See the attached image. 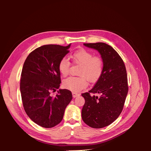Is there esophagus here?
<instances>
[{"instance_id":"esophagus-1","label":"esophagus","mask_w":151,"mask_h":151,"mask_svg":"<svg viewBox=\"0 0 151 151\" xmlns=\"http://www.w3.org/2000/svg\"><path fill=\"white\" fill-rule=\"evenodd\" d=\"M72 95H73V98H75V97H78V96L80 95L79 93H75V92H73Z\"/></svg>"}]
</instances>
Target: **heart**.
<instances>
[{
  "label": "heart",
  "instance_id": "obj_1",
  "mask_svg": "<svg viewBox=\"0 0 151 151\" xmlns=\"http://www.w3.org/2000/svg\"><path fill=\"white\" fill-rule=\"evenodd\" d=\"M71 59L74 63L81 65L78 71V77H69L63 82V87L73 92H78L87 86V81L90 83L97 82L104 72V62L101 57L94 56L89 51L82 49L75 51ZM70 62L65 58L60 60L58 69L63 76L69 74Z\"/></svg>",
  "mask_w": 151,
  "mask_h": 151
}]
</instances>
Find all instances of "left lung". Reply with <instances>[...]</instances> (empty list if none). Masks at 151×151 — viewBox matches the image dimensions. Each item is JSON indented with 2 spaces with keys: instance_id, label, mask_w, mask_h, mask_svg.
I'll use <instances>...</instances> for the list:
<instances>
[{
  "instance_id": "left-lung-1",
  "label": "left lung",
  "mask_w": 151,
  "mask_h": 151,
  "mask_svg": "<svg viewBox=\"0 0 151 151\" xmlns=\"http://www.w3.org/2000/svg\"><path fill=\"white\" fill-rule=\"evenodd\" d=\"M99 51L104 62V72L94 87L82 93L85 104L82 110L84 123L94 129L110 125L119 116L129 91L126 67L113 48L104 43H84ZM99 93V97L92 94Z\"/></svg>"
}]
</instances>
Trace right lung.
Listing matches in <instances>:
<instances>
[{
  "label": "right lung",
  "instance_id": "right-lung-1",
  "mask_svg": "<svg viewBox=\"0 0 151 151\" xmlns=\"http://www.w3.org/2000/svg\"><path fill=\"white\" fill-rule=\"evenodd\" d=\"M68 46L45 45L37 48L27 58L22 67L20 90L28 116L44 128H52L62 121L65 108L72 100L71 91L59 89L61 77L58 63L68 53Z\"/></svg>",
  "mask_w": 151,
  "mask_h": 151
}]
</instances>
